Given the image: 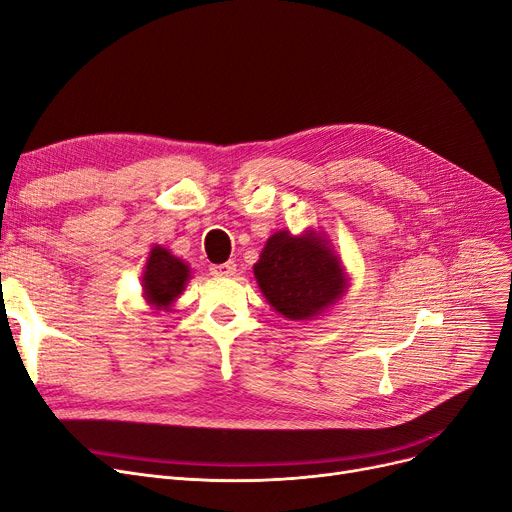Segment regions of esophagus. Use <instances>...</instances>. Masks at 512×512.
<instances>
[{
	"label": "esophagus",
	"instance_id": "34e87169",
	"mask_svg": "<svg viewBox=\"0 0 512 512\" xmlns=\"http://www.w3.org/2000/svg\"><path fill=\"white\" fill-rule=\"evenodd\" d=\"M211 274L219 276V278H228L236 274V263L228 261V263H219V265H211Z\"/></svg>",
	"mask_w": 512,
	"mask_h": 512
}]
</instances>
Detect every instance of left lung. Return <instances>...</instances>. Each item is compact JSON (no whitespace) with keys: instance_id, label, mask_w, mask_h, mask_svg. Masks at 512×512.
I'll return each instance as SVG.
<instances>
[{"instance_id":"8db88e82","label":"left lung","mask_w":512,"mask_h":512,"mask_svg":"<svg viewBox=\"0 0 512 512\" xmlns=\"http://www.w3.org/2000/svg\"><path fill=\"white\" fill-rule=\"evenodd\" d=\"M257 284L286 320H314L347 293L349 276L328 238L314 228L274 232L253 265Z\"/></svg>"}]
</instances>
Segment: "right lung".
I'll return each mask as SVG.
<instances>
[{"label": "right lung", "instance_id": "right-lung-1", "mask_svg": "<svg viewBox=\"0 0 512 512\" xmlns=\"http://www.w3.org/2000/svg\"><path fill=\"white\" fill-rule=\"evenodd\" d=\"M190 265L169 249L152 247L142 272V297L154 311H169L190 280Z\"/></svg>", "mask_w": 512, "mask_h": 512}]
</instances>
